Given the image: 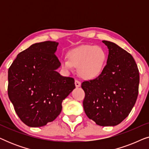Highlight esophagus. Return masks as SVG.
I'll return each instance as SVG.
<instances>
[{"label": "esophagus", "instance_id": "34e87169", "mask_svg": "<svg viewBox=\"0 0 149 149\" xmlns=\"http://www.w3.org/2000/svg\"><path fill=\"white\" fill-rule=\"evenodd\" d=\"M75 86H76V87H79L81 86V82L78 80H75Z\"/></svg>", "mask_w": 149, "mask_h": 149}]
</instances>
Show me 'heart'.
<instances>
[{"label":"heart","instance_id":"b5f03b06","mask_svg":"<svg viewBox=\"0 0 149 149\" xmlns=\"http://www.w3.org/2000/svg\"><path fill=\"white\" fill-rule=\"evenodd\" d=\"M68 60H63L62 67L70 71L73 67L78 68L79 74L86 80H93L102 73L107 62V54L100 46L87 45L70 51Z\"/></svg>","mask_w":149,"mask_h":149}]
</instances>
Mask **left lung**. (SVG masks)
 <instances>
[{
  "label": "left lung",
  "instance_id": "8db88e82",
  "mask_svg": "<svg viewBox=\"0 0 149 149\" xmlns=\"http://www.w3.org/2000/svg\"><path fill=\"white\" fill-rule=\"evenodd\" d=\"M109 49L107 64L97 78L84 81L83 102L89 119L100 126H115L129 115L138 94L140 76L132 56L114 42L102 40Z\"/></svg>",
  "mask_w": 149,
  "mask_h": 149
}]
</instances>
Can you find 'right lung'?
<instances>
[{
  "instance_id": "1",
  "label": "right lung",
  "mask_w": 149,
  "mask_h": 149,
  "mask_svg": "<svg viewBox=\"0 0 149 149\" xmlns=\"http://www.w3.org/2000/svg\"><path fill=\"white\" fill-rule=\"evenodd\" d=\"M58 42L32 45L17 56L8 70V95L15 113L29 127H41L62 111V101L75 88L74 80L56 71Z\"/></svg>"
}]
</instances>
